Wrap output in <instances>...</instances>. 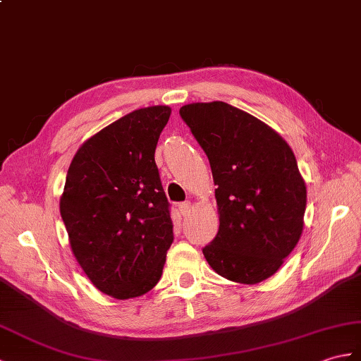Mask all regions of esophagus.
<instances>
[{
    "instance_id": "obj_1",
    "label": "esophagus",
    "mask_w": 361,
    "mask_h": 361,
    "mask_svg": "<svg viewBox=\"0 0 361 361\" xmlns=\"http://www.w3.org/2000/svg\"><path fill=\"white\" fill-rule=\"evenodd\" d=\"M178 211L181 215H188L190 211V203L189 201H184V203H178Z\"/></svg>"
}]
</instances>
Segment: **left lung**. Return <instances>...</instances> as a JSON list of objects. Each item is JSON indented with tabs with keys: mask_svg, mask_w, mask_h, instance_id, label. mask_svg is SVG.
<instances>
[{
	"mask_svg": "<svg viewBox=\"0 0 361 361\" xmlns=\"http://www.w3.org/2000/svg\"><path fill=\"white\" fill-rule=\"evenodd\" d=\"M209 158L220 228L203 247L212 269L257 284L280 269L303 232L306 184L289 145L255 116L223 102L180 109Z\"/></svg>",
	"mask_w": 361,
	"mask_h": 361,
	"instance_id": "obj_1",
	"label": "left lung"
}]
</instances>
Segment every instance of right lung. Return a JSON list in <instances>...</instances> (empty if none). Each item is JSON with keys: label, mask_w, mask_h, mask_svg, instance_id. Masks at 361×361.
I'll return each mask as SVG.
<instances>
[{"label": "right lung", "mask_w": 361, "mask_h": 361, "mask_svg": "<svg viewBox=\"0 0 361 361\" xmlns=\"http://www.w3.org/2000/svg\"><path fill=\"white\" fill-rule=\"evenodd\" d=\"M171 107L138 109L77 150L60 212L72 252L103 294L145 295L160 281L173 241L169 201L155 164Z\"/></svg>", "instance_id": "obj_1"}]
</instances>
